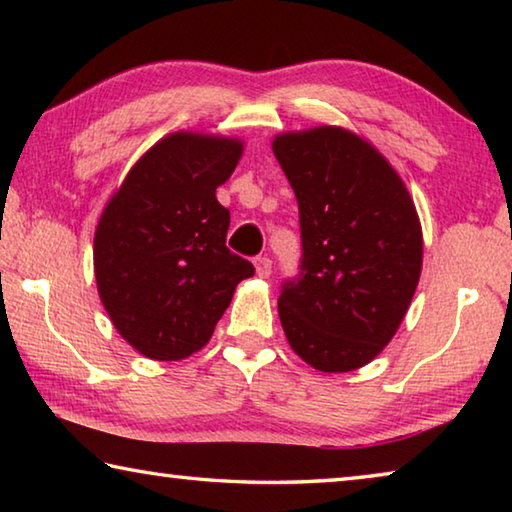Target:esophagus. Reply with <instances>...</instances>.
Returning <instances> with one entry per match:
<instances>
[{
	"mask_svg": "<svg viewBox=\"0 0 512 512\" xmlns=\"http://www.w3.org/2000/svg\"><path fill=\"white\" fill-rule=\"evenodd\" d=\"M271 271H273L271 259H268V257H257L255 259V273L259 277H271Z\"/></svg>",
	"mask_w": 512,
	"mask_h": 512,
	"instance_id": "esophagus-1",
	"label": "esophagus"
}]
</instances>
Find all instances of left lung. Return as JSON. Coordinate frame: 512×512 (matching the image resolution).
<instances>
[{
    "label": "left lung",
    "mask_w": 512,
    "mask_h": 512,
    "mask_svg": "<svg viewBox=\"0 0 512 512\" xmlns=\"http://www.w3.org/2000/svg\"><path fill=\"white\" fill-rule=\"evenodd\" d=\"M296 192L302 273L277 314L291 350L318 372L363 368L409 311L422 273V225L395 167L366 137L314 126L273 137Z\"/></svg>",
    "instance_id": "obj_1"
}]
</instances>
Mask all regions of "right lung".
Segmentation results:
<instances>
[{
    "instance_id": "right-lung-1",
    "label": "right lung",
    "mask_w": 512,
    "mask_h": 512,
    "mask_svg": "<svg viewBox=\"0 0 512 512\" xmlns=\"http://www.w3.org/2000/svg\"><path fill=\"white\" fill-rule=\"evenodd\" d=\"M244 140L176 131L140 155L94 230V277L112 325L135 352L180 361L205 348L241 280L255 273L225 248L230 212L216 187Z\"/></svg>"
}]
</instances>
